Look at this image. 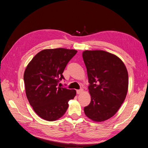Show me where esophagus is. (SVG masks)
<instances>
[{
    "label": "esophagus",
    "mask_w": 148,
    "mask_h": 148,
    "mask_svg": "<svg viewBox=\"0 0 148 148\" xmlns=\"http://www.w3.org/2000/svg\"><path fill=\"white\" fill-rule=\"evenodd\" d=\"M76 92H77V94H81V93H82V92H83V89H78V90H76Z\"/></svg>",
    "instance_id": "esophagus-1"
}]
</instances>
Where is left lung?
<instances>
[{
	"label": "left lung",
	"instance_id": "left-lung-1",
	"mask_svg": "<svg viewBox=\"0 0 148 148\" xmlns=\"http://www.w3.org/2000/svg\"><path fill=\"white\" fill-rule=\"evenodd\" d=\"M82 58L91 96L84 113L94 121H106L115 114L126 98L129 82L126 67L118 57L104 51H85Z\"/></svg>",
	"mask_w": 148,
	"mask_h": 148
}]
</instances>
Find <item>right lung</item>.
<instances>
[{"instance_id":"add662e5","label":"right lung","mask_w":148,"mask_h":148,"mask_svg":"<svg viewBox=\"0 0 148 148\" xmlns=\"http://www.w3.org/2000/svg\"><path fill=\"white\" fill-rule=\"evenodd\" d=\"M74 49H45L34 57L25 70L24 81L27 99L38 116L49 121L66 112L68 102L74 99V89L58 87L64 79L67 64L77 53Z\"/></svg>"}]
</instances>
